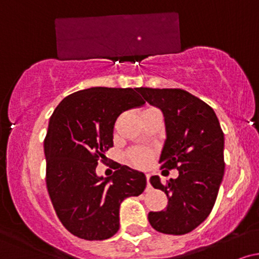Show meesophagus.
<instances>
[{
    "mask_svg": "<svg viewBox=\"0 0 259 259\" xmlns=\"http://www.w3.org/2000/svg\"><path fill=\"white\" fill-rule=\"evenodd\" d=\"M146 180H147V190L151 189V184H150V174H146Z\"/></svg>",
    "mask_w": 259,
    "mask_h": 259,
    "instance_id": "1",
    "label": "esophagus"
}]
</instances>
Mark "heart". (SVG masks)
I'll list each match as a JSON object with an SVG mask.
<instances>
[{"label":"heart","mask_w":259,"mask_h":259,"mask_svg":"<svg viewBox=\"0 0 259 259\" xmlns=\"http://www.w3.org/2000/svg\"><path fill=\"white\" fill-rule=\"evenodd\" d=\"M152 111H157V109L152 108V107H148V108H146L144 112H142V114H145V113H148V112H152ZM126 157H127V160H129L133 165L142 168V167H146L148 164V162L151 160V157H152V152H151L148 148L135 147L127 152Z\"/></svg>","instance_id":"1"}]
</instances>
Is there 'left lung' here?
<instances>
[{"mask_svg": "<svg viewBox=\"0 0 259 259\" xmlns=\"http://www.w3.org/2000/svg\"><path fill=\"white\" fill-rule=\"evenodd\" d=\"M139 92L164 115L162 169L179 170L167 184L158 175L151 177V185L167 195L168 206L148 213V222L159 233L187 234L206 221L215 203L225 169L224 134L212 107L190 92L151 88Z\"/></svg>", "mask_w": 259, "mask_h": 259, "instance_id": "obj_1", "label": "left lung"}]
</instances>
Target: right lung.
I'll list each match as a JSON object with an SVG mask.
<instances>
[{
  "mask_svg": "<svg viewBox=\"0 0 259 259\" xmlns=\"http://www.w3.org/2000/svg\"><path fill=\"white\" fill-rule=\"evenodd\" d=\"M145 103L139 88H90L69 95L50 118L44 141L46 186L63 227L95 241L119 230L123 200L146 187L144 173L118 164L112 177H97L99 160L113 146V127L124 111Z\"/></svg>",
  "mask_w": 259,
  "mask_h": 259,
  "instance_id": "add662e5",
  "label": "right lung"
}]
</instances>
